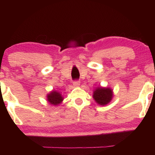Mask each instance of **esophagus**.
Returning a JSON list of instances; mask_svg holds the SVG:
<instances>
[{
	"label": "esophagus",
	"instance_id": "obj_1",
	"mask_svg": "<svg viewBox=\"0 0 155 155\" xmlns=\"http://www.w3.org/2000/svg\"><path fill=\"white\" fill-rule=\"evenodd\" d=\"M73 85H74V87H79L80 85V81H74V83H73Z\"/></svg>",
	"mask_w": 155,
	"mask_h": 155
}]
</instances>
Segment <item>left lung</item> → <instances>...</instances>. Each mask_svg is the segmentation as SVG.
Segmentation results:
<instances>
[{
  "mask_svg": "<svg viewBox=\"0 0 155 155\" xmlns=\"http://www.w3.org/2000/svg\"><path fill=\"white\" fill-rule=\"evenodd\" d=\"M93 98L96 103L101 106L108 104L114 97V91L110 87L98 86L93 91Z\"/></svg>",
  "mask_w": 155,
  "mask_h": 155,
  "instance_id": "left-lung-1",
  "label": "left lung"
}]
</instances>
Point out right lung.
<instances>
[{
	"mask_svg": "<svg viewBox=\"0 0 155 155\" xmlns=\"http://www.w3.org/2000/svg\"><path fill=\"white\" fill-rule=\"evenodd\" d=\"M64 99V98L61 93L57 90H52L51 92L47 94L46 96L47 103L54 107H57L61 104Z\"/></svg>",
	"mask_w": 155,
	"mask_h": 155,
	"instance_id": "1",
	"label": "right lung"
}]
</instances>
